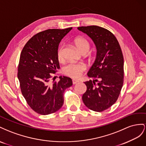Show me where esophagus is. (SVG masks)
<instances>
[{
	"label": "esophagus",
	"mask_w": 146,
	"mask_h": 146,
	"mask_svg": "<svg viewBox=\"0 0 146 146\" xmlns=\"http://www.w3.org/2000/svg\"><path fill=\"white\" fill-rule=\"evenodd\" d=\"M72 82L73 84H76L79 82V81L78 80H72Z\"/></svg>",
	"instance_id": "34e87169"
}]
</instances>
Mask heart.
<instances>
[{
  "mask_svg": "<svg viewBox=\"0 0 146 146\" xmlns=\"http://www.w3.org/2000/svg\"><path fill=\"white\" fill-rule=\"evenodd\" d=\"M74 43L78 49L83 54L87 53L90 49L89 41L84 37L80 36L74 39ZM57 58L59 62L64 60V45L60 44L57 49ZM86 69V66L82 63H71L65 65L63 72L65 75L73 78H78Z\"/></svg>",
  "mask_w": 146,
  "mask_h": 146,
  "instance_id": "heart-1",
  "label": "heart"
}]
</instances>
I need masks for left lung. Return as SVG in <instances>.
<instances>
[{"label": "left lung", "mask_w": 146, "mask_h": 146, "mask_svg": "<svg viewBox=\"0 0 146 146\" xmlns=\"http://www.w3.org/2000/svg\"><path fill=\"white\" fill-rule=\"evenodd\" d=\"M78 29L92 39L97 50L96 59L87 73L94 80L84 82L87 90L82 95V101L90 110L102 112L114 105L121 91L124 76L123 54L117 38L107 29L97 26Z\"/></svg>", "instance_id": "left-lung-1"}]
</instances>
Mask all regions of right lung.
Here are the masks:
<instances>
[{"instance_id":"1","label":"right lung","mask_w":146,"mask_h":146,"mask_svg":"<svg viewBox=\"0 0 146 146\" xmlns=\"http://www.w3.org/2000/svg\"><path fill=\"white\" fill-rule=\"evenodd\" d=\"M48 29L33 36L24 46L19 58L18 78L29 106L41 115L54 113L64 104V93L72 86V79L52 74L59 68L57 49L61 40L72 30Z\"/></svg>"}]
</instances>
